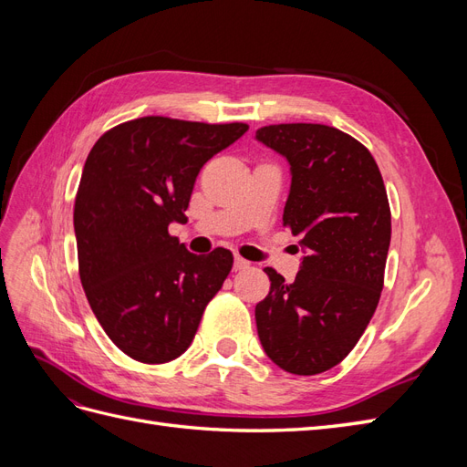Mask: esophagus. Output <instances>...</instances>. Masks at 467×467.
<instances>
[{"label":"esophagus","instance_id":"obj_1","mask_svg":"<svg viewBox=\"0 0 467 467\" xmlns=\"http://www.w3.org/2000/svg\"><path fill=\"white\" fill-rule=\"evenodd\" d=\"M245 268H249V261L235 255V259H234V271H245Z\"/></svg>","mask_w":467,"mask_h":467}]
</instances>
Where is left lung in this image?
Returning <instances> with one entry per match:
<instances>
[{
	"mask_svg": "<svg viewBox=\"0 0 467 467\" xmlns=\"http://www.w3.org/2000/svg\"><path fill=\"white\" fill-rule=\"evenodd\" d=\"M255 138L290 163L282 222L306 251L286 285L275 268L257 304L261 345L282 370L314 376L355 348L376 312L391 239L379 169L358 140L325 124H271Z\"/></svg>",
	"mask_w": 467,
	"mask_h": 467,
	"instance_id": "1",
	"label": "left lung"
}]
</instances>
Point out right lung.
I'll list each match as a JSON object with an SVG mask.
<instances>
[{
    "mask_svg": "<svg viewBox=\"0 0 467 467\" xmlns=\"http://www.w3.org/2000/svg\"><path fill=\"white\" fill-rule=\"evenodd\" d=\"M249 130L142 117L91 148L74 206L79 278L97 321L124 355L163 364L185 352L234 255H194L169 235L185 223L202 165Z\"/></svg>",
    "mask_w": 467,
    "mask_h": 467,
    "instance_id": "right-lung-1",
    "label": "right lung"
}]
</instances>
